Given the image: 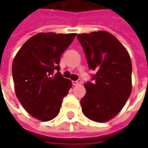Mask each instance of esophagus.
Returning a JSON list of instances; mask_svg holds the SVG:
<instances>
[{"mask_svg": "<svg viewBox=\"0 0 148 148\" xmlns=\"http://www.w3.org/2000/svg\"><path fill=\"white\" fill-rule=\"evenodd\" d=\"M72 83H73L74 86H77V85H80V84L82 83V81L81 80V79H78L77 81H73Z\"/></svg>", "mask_w": 148, "mask_h": 148, "instance_id": "1", "label": "esophagus"}]
</instances>
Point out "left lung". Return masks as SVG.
I'll return each mask as SVG.
<instances>
[{
  "instance_id": "obj_1",
  "label": "left lung",
  "mask_w": 148,
  "mask_h": 148,
  "mask_svg": "<svg viewBox=\"0 0 148 148\" xmlns=\"http://www.w3.org/2000/svg\"><path fill=\"white\" fill-rule=\"evenodd\" d=\"M86 56L90 70L96 71L92 82L85 84L81 100L83 114L96 122L116 116L132 92V62L127 50L112 34L93 32L77 36Z\"/></svg>"
}]
</instances>
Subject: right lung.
Wrapping results in <instances>:
<instances>
[{"mask_svg": "<svg viewBox=\"0 0 148 148\" xmlns=\"http://www.w3.org/2000/svg\"><path fill=\"white\" fill-rule=\"evenodd\" d=\"M75 33H39L24 42L12 62V77L18 100L39 121H48L59 113L71 81L59 72L60 58Z\"/></svg>", "mask_w": 148, "mask_h": 148, "instance_id": "obj_1", "label": "right lung"}]
</instances>
